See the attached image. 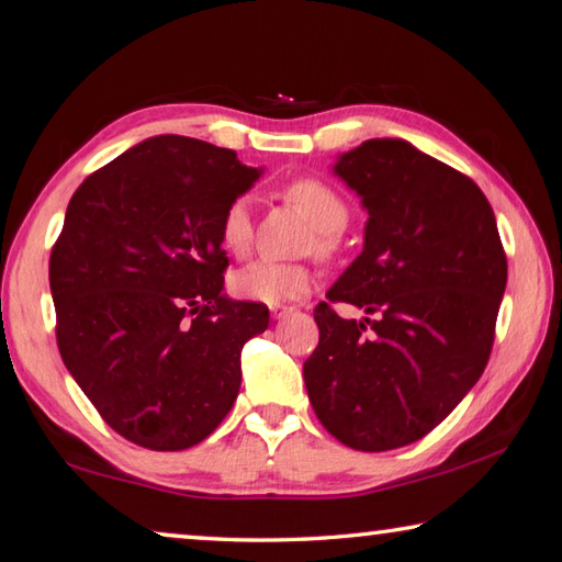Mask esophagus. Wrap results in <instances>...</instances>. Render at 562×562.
Returning a JSON list of instances; mask_svg holds the SVG:
<instances>
[{
    "instance_id": "34e87169",
    "label": "esophagus",
    "mask_w": 562,
    "mask_h": 562,
    "mask_svg": "<svg viewBox=\"0 0 562 562\" xmlns=\"http://www.w3.org/2000/svg\"><path fill=\"white\" fill-rule=\"evenodd\" d=\"M292 312H294V306H282V304H274V306H270V316L274 318V322H280V318L290 316Z\"/></svg>"
}]
</instances>
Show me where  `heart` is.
Returning a JSON list of instances; mask_svg holds the SVG:
<instances>
[{"label": "heart", "mask_w": 562, "mask_h": 562, "mask_svg": "<svg viewBox=\"0 0 562 562\" xmlns=\"http://www.w3.org/2000/svg\"><path fill=\"white\" fill-rule=\"evenodd\" d=\"M282 194L316 228L318 236L314 240V250L322 252V256L331 250V238L338 236L348 224V206L344 200L316 180L290 182ZM218 236H222V246L231 256H248L252 244V214L248 200H236L228 204L222 224H218ZM312 284L314 274L302 262L252 260L236 270L234 278H231V288L236 290V294L262 304H284L300 300V296L312 290Z\"/></svg>", "instance_id": "obj_1"}]
</instances>
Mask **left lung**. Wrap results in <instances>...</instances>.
Listing matches in <instances>:
<instances>
[{
  "mask_svg": "<svg viewBox=\"0 0 562 562\" xmlns=\"http://www.w3.org/2000/svg\"><path fill=\"white\" fill-rule=\"evenodd\" d=\"M368 212L360 256L326 292L366 314L314 310L304 382L318 422L380 453L424 438L475 387L507 288L497 218L480 187L402 138H370L334 165Z\"/></svg>",
  "mask_w": 562,
  "mask_h": 562,
  "instance_id": "left-lung-1",
  "label": "left lung"
}]
</instances>
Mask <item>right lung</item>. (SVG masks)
I'll return each mask as SVG.
<instances>
[{"instance_id": "obj_1", "label": "right lung", "mask_w": 562, "mask_h": 562, "mask_svg": "<svg viewBox=\"0 0 562 562\" xmlns=\"http://www.w3.org/2000/svg\"><path fill=\"white\" fill-rule=\"evenodd\" d=\"M262 175L234 150L153 136L72 194L50 252L65 368L102 419L150 450L192 448L240 390L268 306L226 296L218 224Z\"/></svg>"}]
</instances>
